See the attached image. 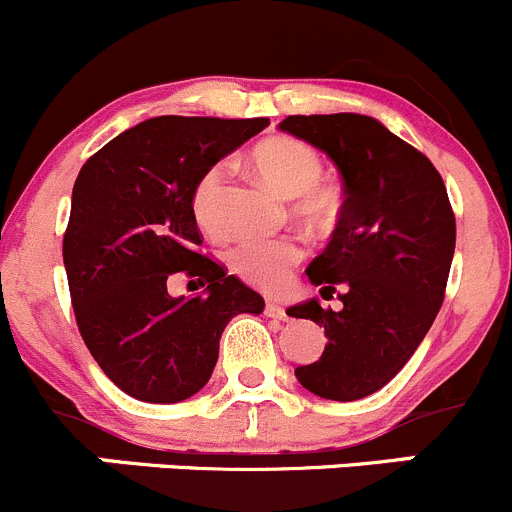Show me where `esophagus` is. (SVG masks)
<instances>
[{"label": "esophagus", "mask_w": 512, "mask_h": 512, "mask_svg": "<svg viewBox=\"0 0 512 512\" xmlns=\"http://www.w3.org/2000/svg\"><path fill=\"white\" fill-rule=\"evenodd\" d=\"M263 313H266L268 318H276V321H288L286 308L278 306V303H273V301H266V308H263Z\"/></svg>", "instance_id": "1"}]
</instances>
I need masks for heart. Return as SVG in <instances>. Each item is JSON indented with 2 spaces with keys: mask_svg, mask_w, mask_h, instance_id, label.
<instances>
[{
  "mask_svg": "<svg viewBox=\"0 0 512 512\" xmlns=\"http://www.w3.org/2000/svg\"><path fill=\"white\" fill-rule=\"evenodd\" d=\"M251 166L278 194L293 196L291 211L303 226L328 231L343 214V194L333 181L321 179V156L296 136L276 134L258 141L251 149ZM229 166L214 164L199 176L191 194V211L196 224L209 234L221 229V191ZM306 249L296 236L278 239H246L229 251V266L244 281L258 288L283 286L293 268L303 261Z\"/></svg>",
  "mask_w": 512,
  "mask_h": 512,
  "instance_id": "heart-1",
  "label": "heart"
}]
</instances>
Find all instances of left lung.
Listing matches in <instances>:
<instances>
[{
	"label": "left lung",
	"instance_id": "8db88e82",
	"mask_svg": "<svg viewBox=\"0 0 512 512\" xmlns=\"http://www.w3.org/2000/svg\"><path fill=\"white\" fill-rule=\"evenodd\" d=\"M283 131L326 151L343 176V214L306 268L321 296L288 308L326 328L321 358L296 368L306 391L358 401L386 386L416 353L445 298L455 214L426 154L363 114L286 116Z\"/></svg>",
	"mask_w": 512,
	"mask_h": 512
}]
</instances>
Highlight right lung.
<instances>
[{"label":"right lung","instance_id":"1","mask_svg":"<svg viewBox=\"0 0 512 512\" xmlns=\"http://www.w3.org/2000/svg\"><path fill=\"white\" fill-rule=\"evenodd\" d=\"M266 126L156 116L101 146L74 181L62 246L74 318L101 371L131 398L194 396L214 373L226 323L263 311L256 291L199 251L191 194L209 166ZM176 272L199 277L205 296L169 297Z\"/></svg>","mask_w":512,"mask_h":512}]
</instances>
